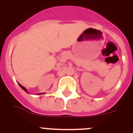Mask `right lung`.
Here are the masks:
<instances>
[{
  "instance_id": "right-lung-1",
  "label": "right lung",
  "mask_w": 133,
  "mask_h": 133,
  "mask_svg": "<svg viewBox=\"0 0 133 133\" xmlns=\"http://www.w3.org/2000/svg\"><path fill=\"white\" fill-rule=\"evenodd\" d=\"M18 85H19L20 86H21V88L23 89V90H24L26 92H27V93H29V92H28V91H27V90H26V89H25V88L23 87V86H22V85H21V84H19V83H18ZM41 94H42V93H38V95H41ZM43 94H44V93H43Z\"/></svg>"
}]
</instances>
